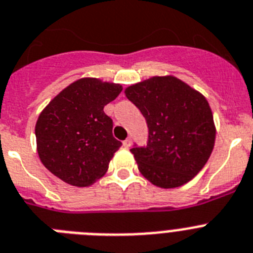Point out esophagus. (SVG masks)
<instances>
[{
	"instance_id": "esophagus-1",
	"label": "esophagus",
	"mask_w": 253,
	"mask_h": 253,
	"mask_svg": "<svg viewBox=\"0 0 253 253\" xmlns=\"http://www.w3.org/2000/svg\"><path fill=\"white\" fill-rule=\"evenodd\" d=\"M123 144H124V147H126V148L130 147V144H131V138H130V137L126 138V139H125V141L123 142Z\"/></svg>"
}]
</instances>
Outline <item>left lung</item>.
Wrapping results in <instances>:
<instances>
[{"label":"left lung","instance_id":"1","mask_svg":"<svg viewBox=\"0 0 253 253\" xmlns=\"http://www.w3.org/2000/svg\"><path fill=\"white\" fill-rule=\"evenodd\" d=\"M125 96L147 123V144L130 148L142 175L161 188H175L197 175L215 142L206 98L174 77H153L130 85Z\"/></svg>","mask_w":253,"mask_h":253}]
</instances>
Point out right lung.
Returning <instances> with one entry per match:
<instances>
[{
	"mask_svg": "<svg viewBox=\"0 0 253 253\" xmlns=\"http://www.w3.org/2000/svg\"><path fill=\"white\" fill-rule=\"evenodd\" d=\"M122 85L94 78L74 82L48 103L37 120L36 138L42 164L75 187L101 178L122 146L112 135V119L103 111Z\"/></svg>",
	"mask_w": 253,
	"mask_h": 253,
	"instance_id": "add662e5",
	"label": "right lung"
}]
</instances>
